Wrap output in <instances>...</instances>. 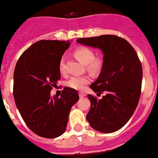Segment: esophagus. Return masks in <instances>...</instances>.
<instances>
[{
  "instance_id": "34e87169",
  "label": "esophagus",
  "mask_w": 158,
  "mask_h": 158,
  "mask_svg": "<svg viewBox=\"0 0 158 158\" xmlns=\"http://www.w3.org/2000/svg\"><path fill=\"white\" fill-rule=\"evenodd\" d=\"M85 94L83 92H79V97H80V98H83V97H85Z\"/></svg>"
}]
</instances>
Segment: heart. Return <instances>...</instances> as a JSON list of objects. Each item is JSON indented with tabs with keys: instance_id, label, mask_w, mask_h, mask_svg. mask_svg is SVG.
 Masks as SVG:
<instances>
[{
	"instance_id": "heart-1",
	"label": "heart",
	"mask_w": 158,
	"mask_h": 158,
	"mask_svg": "<svg viewBox=\"0 0 158 158\" xmlns=\"http://www.w3.org/2000/svg\"><path fill=\"white\" fill-rule=\"evenodd\" d=\"M74 56L83 64H86V68L93 73L101 72L104 65V60L101 56H95L94 52L89 47L81 46L74 50ZM59 70L61 73H65V60L64 57H61L59 62ZM90 81L88 76H73L66 81V85L69 88L77 90L84 89Z\"/></svg>"
}]
</instances>
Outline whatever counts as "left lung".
<instances>
[{"label": "left lung", "instance_id": "8db88e82", "mask_svg": "<svg viewBox=\"0 0 158 158\" xmlns=\"http://www.w3.org/2000/svg\"><path fill=\"white\" fill-rule=\"evenodd\" d=\"M78 43L101 48L104 65L90 88L102 99L88 94L91 102L86 115L90 126L102 133H114L123 127L135 111L141 92L142 65L135 49L116 35L83 37Z\"/></svg>", "mask_w": 158, "mask_h": 158}]
</instances>
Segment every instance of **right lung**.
<instances>
[{
    "label": "right lung",
    "instance_id": "right-lung-1",
    "mask_svg": "<svg viewBox=\"0 0 158 158\" xmlns=\"http://www.w3.org/2000/svg\"><path fill=\"white\" fill-rule=\"evenodd\" d=\"M69 45V40H40L23 52L15 67V103L27 126L40 137L63 134L71 108L79 100L77 91L69 87L60 97L50 96L60 78V60Z\"/></svg>",
    "mask_w": 158,
    "mask_h": 158
}]
</instances>
